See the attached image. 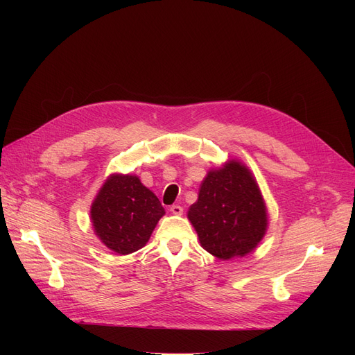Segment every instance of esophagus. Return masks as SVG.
Returning a JSON list of instances; mask_svg holds the SVG:
<instances>
[{"instance_id": "esophagus-1", "label": "esophagus", "mask_w": 355, "mask_h": 355, "mask_svg": "<svg viewBox=\"0 0 355 355\" xmlns=\"http://www.w3.org/2000/svg\"><path fill=\"white\" fill-rule=\"evenodd\" d=\"M170 211H171L174 216H181V214H182V207L178 206V204H174V206L170 207Z\"/></svg>"}]
</instances>
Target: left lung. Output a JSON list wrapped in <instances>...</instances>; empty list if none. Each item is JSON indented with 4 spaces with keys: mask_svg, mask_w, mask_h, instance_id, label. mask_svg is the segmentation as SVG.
Here are the masks:
<instances>
[{
    "mask_svg": "<svg viewBox=\"0 0 355 355\" xmlns=\"http://www.w3.org/2000/svg\"><path fill=\"white\" fill-rule=\"evenodd\" d=\"M187 217L201 248L220 260L252 253L269 225L266 202L254 175L234 158L209 170Z\"/></svg>",
    "mask_w": 355,
    "mask_h": 355,
    "instance_id": "8db88e82",
    "label": "left lung"
}]
</instances>
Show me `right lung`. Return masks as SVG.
I'll list each match as a JSON object with an SVG mask.
<instances>
[{"instance_id": "obj_1", "label": "right lung", "mask_w": 355, "mask_h": 355, "mask_svg": "<svg viewBox=\"0 0 355 355\" xmlns=\"http://www.w3.org/2000/svg\"><path fill=\"white\" fill-rule=\"evenodd\" d=\"M164 214L158 197L134 174H110L90 206L93 232L121 256L144 248Z\"/></svg>"}]
</instances>
